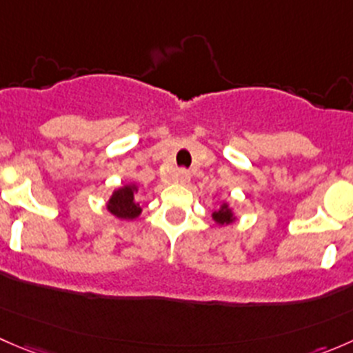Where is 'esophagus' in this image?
Returning a JSON list of instances; mask_svg holds the SVG:
<instances>
[{"mask_svg": "<svg viewBox=\"0 0 353 353\" xmlns=\"http://www.w3.org/2000/svg\"><path fill=\"white\" fill-rule=\"evenodd\" d=\"M190 179H191V174H190V170H186V169H179L176 172V181L179 184H186V183H190Z\"/></svg>", "mask_w": 353, "mask_h": 353, "instance_id": "1", "label": "esophagus"}]
</instances>
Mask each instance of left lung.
Listing matches in <instances>:
<instances>
[{"label": "left lung", "instance_id": "obj_1", "mask_svg": "<svg viewBox=\"0 0 353 353\" xmlns=\"http://www.w3.org/2000/svg\"><path fill=\"white\" fill-rule=\"evenodd\" d=\"M212 219L215 220L219 225H229V223H232L234 220H236V216H234L232 208L229 206V203H222L220 208L212 213Z\"/></svg>", "mask_w": 353, "mask_h": 353}]
</instances>
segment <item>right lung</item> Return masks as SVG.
<instances>
[{"instance_id":"add662e5","label":"right lung","mask_w":353,"mask_h":353,"mask_svg":"<svg viewBox=\"0 0 353 353\" xmlns=\"http://www.w3.org/2000/svg\"><path fill=\"white\" fill-rule=\"evenodd\" d=\"M137 184H124L123 188H117L112 196L108 201V212L112 213L116 219L121 220H133L141 213L140 203H137L134 194H137Z\"/></svg>"}]
</instances>
